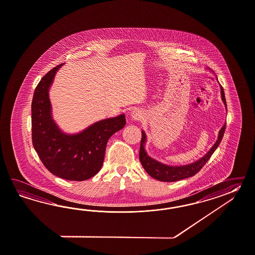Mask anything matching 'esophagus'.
<instances>
[{"label": "esophagus", "mask_w": 255, "mask_h": 255, "mask_svg": "<svg viewBox=\"0 0 255 255\" xmlns=\"http://www.w3.org/2000/svg\"><path fill=\"white\" fill-rule=\"evenodd\" d=\"M131 118L133 120H140L141 118H143V114L139 110H135L131 113Z\"/></svg>", "instance_id": "esophagus-1"}]
</instances>
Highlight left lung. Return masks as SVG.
<instances>
[{"label":"left lung","mask_w":255,"mask_h":255,"mask_svg":"<svg viewBox=\"0 0 255 255\" xmlns=\"http://www.w3.org/2000/svg\"><path fill=\"white\" fill-rule=\"evenodd\" d=\"M221 96H222V101L224 105H226L227 108V103H226V98H225V93L223 87L221 86ZM226 124L224 125L222 128L218 133V138L216 140V143L211 148V150L201 159H199L194 163H189L187 165H182V166H171L164 163H160L156 160L152 159L151 157L149 156L145 150V142H146V134L145 132H141V141H140V149H139V161L142 164L145 171L150 175L151 177L155 178L157 180L163 181V182H175L177 180H181L184 178H188L189 176H193L196 175L197 173L200 170L203 168V165L207 163L209 160L210 157L215 152V150L217 149L219 144L222 140L225 129H226Z\"/></svg>","instance_id":"1"}]
</instances>
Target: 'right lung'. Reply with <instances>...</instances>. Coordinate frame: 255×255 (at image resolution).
Here are the masks:
<instances>
[{
    "instance_id": "add662e5",
    "label": "right lung",
    "mask_w": 255,
    "mask_h": 255,
    "mask_svg": "<svg viewBox=\"0 0 255 255\" xmlns=\"http://www.w3.org/2000/svg\"><path fill=\"white\" fill-rule=\"evenodd\" d=\"M53 67L40 79L31 104L32 143L40 161L54 176L83 181L98 173L105 160L108 139L126 125L125 115L96 122L78 134L67 135L52 118L49 89L56 71Z\"/></svg>"
}]
</instances>
